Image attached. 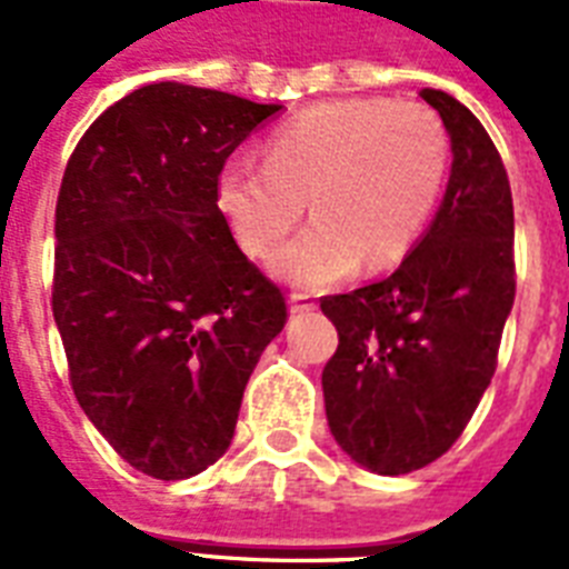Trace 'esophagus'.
I'll use <instances>...</instances> for the list:
<instances>
[{
	"label": "esophagus",
	"instance_id": "obj_1",
	"mask_svg": "<svg viewBox=\"0 0 569 569\" xmlns=\"http://www.w3.org/2000/svg\"><path fill=\"white\" fill-rule=\"evenodd\" d=\"M316 310V298L307 292H292L289 295V312L292 316H303V312Z\"/></svg>",
	"mask_w": 569,
	"mask_h": 569
}]
</instances>
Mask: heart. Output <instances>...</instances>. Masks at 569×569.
Masks as SVG:
<instances>
[{
	"label": "heart",
	"instance_id": "obj_1",
	"mask_svg": "<svg viewBox=\"0 0 569 569\" xmlns=\"http://www.w3.org/2000/svg\"><path fill=\"white\" fill-rule=\"evenodd\" d=\"M449 171L442 120L380 97L319 102L268 136L266 162L236 156L218 173V206L250 257H271L307 212L274 271L325 289L366 268L396 266L428 227Z\"/></svg>",
	"mask_w": 569,
	"mask_h": 569
}]
</instances>
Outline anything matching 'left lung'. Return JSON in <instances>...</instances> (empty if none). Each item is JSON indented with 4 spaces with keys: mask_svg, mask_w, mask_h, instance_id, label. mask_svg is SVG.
<instances>
[{
    "mask_svg": "<svg viewBox=\"0 0 569 569\" xmlns=\"http://www.w3.org/2000/svg\"><path fill=\"white\" fill-rule=\"evenodd\" d=\"M451 138V177L422 241L378 283L321 298L339 330L321 372L330 433L378 476H407L455 446L490 387L513 307V200L472 111L422 88Z\"/></svg>",
    "mask_w": 569,
    "mask_h": 569,
    "instance_id": "8db88e82",
    "label": "left lung"
}]
</instances>
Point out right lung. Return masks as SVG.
<instances>
[{
  "label": "right lung",
  "mask_w": 569,
  "mask_h": 569,
  "mask_svg": "<svg viewBox=\"0 0 569 569\" xmlns=\"http://www.w3.org/2000/svg\"><path fill=\"white\" fill-rule=\"evenodd\" d=\"M283 106L156 82L79 138L56 203L52 316L70 387L129 467L182 481L230 449L286 298L218 209L230 153Z\"/></svg>",
  "instance_id": "obj_1"
}]
</instances>
